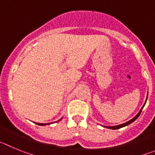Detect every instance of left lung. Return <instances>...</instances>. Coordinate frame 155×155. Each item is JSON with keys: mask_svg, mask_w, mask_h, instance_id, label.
<instances>
[{"mask_svg": "<svg viewBox=\"0 0 155 155\" xmlns=\"http://www.w3.org/2000/svg\"><path fill=\"white\" fill-rule=\"evenodd\" d=\"M147 95H148V92H147ZM147 98H146V102H147ZM146 102H145V103L143 104V106H142V108H141V109H140V110L139 111V113H138L136 115V116H134V118L131 119L130 120H129V121L126 122V123H124V124H120V125H117V126H110V127H108V126H104V127H106V128H108V129H112V130H117V129L122 128V127H126V126L129 125V124H132L133 122L135 121V120H136L137 119L138 117H139L140 114V113H141L142 109H143V108L144 107L145 104H146Z\"/></svg>", "mask_w": 155, "mask_h": 155, "instance_id": "left-lung-1", "label": "left lung"}]
</instances>
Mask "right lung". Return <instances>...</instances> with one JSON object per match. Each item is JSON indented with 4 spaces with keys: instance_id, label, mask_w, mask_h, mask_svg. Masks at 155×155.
I'll return each instance as SVG.
<instances>
[{
    "instance_id": "1",
    "label": "right lung",
    "mask_w": 155,
    "mask_h": 155,
    "mask_svg": "<svg viewBox=\"0 0 155 155\" xmlns=\"http://www.w3.org/2000/svg\"><path fill=\"white\" fill-rule=\"evenodd\" d=\"M62 120V118H61L60 120ZM35 124H36L37 125H39V126H46V125H50L51 123H48V124H39V123H35Z\"/></svg>"
}]
</instances>
